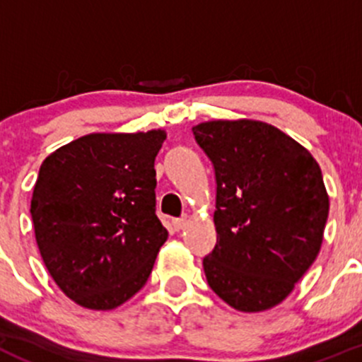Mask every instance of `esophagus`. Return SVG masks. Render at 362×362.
I'll return each instance as SVG.
<instances>
[{"label": "esophagus", "mask_w": 362, "mask_h": 362, "mask_svg": "<svg viewBox=\"0 0 362 362\" xmlns=\"http://www.w3.org/2000/svg\"><path fill=\"white\" fill-rule=\"evenodd\" d=\"M185 224H187V217L173 218V221H171V226H173L175 231H182V229L185 228Z\"/></svg>", "instance_id": "1"}]
</instances>
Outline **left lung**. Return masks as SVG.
Instances as JSON below:
<instances>
[{
  "label": "left lung",
  "mask_w": 362,
  "mask_h": 362,
  "mask_svg": "<svg viewBox=\"0 0 362 362\" xmlns=\"http://www.w3.org/2000/svg\"><path fill=\"white\" fill-rule=\"evenodd\" d=\"M192 133L217 180V245L203 259L208 286L238 312L273 308L322 245L329 196L319 163L261 120H208Z\"/></svg>",
  "instance_id": "left-lung-1"
}]
</instances>
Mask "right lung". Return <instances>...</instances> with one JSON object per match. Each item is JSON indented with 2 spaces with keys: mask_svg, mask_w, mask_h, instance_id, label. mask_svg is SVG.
Returning <instances> with one entry per match:
<instances>
[{
  "mask_svg": "<svg viewBox=\"0 0 362 362\" xmlns=\"http://www.w3.org/2000/svg\"><path fill=\"white\" fill-rule=\"evenodd\" d=\"M166 131L90 133L45 158L31 198L36 245L61 291L113 310L147 282L168 231L154 159Z\"/></svg>",
  "mask_w": 362,
  "mask_h": 362,
  "instance_id": "1",
  "label": "right lung"
}]
</instances>
